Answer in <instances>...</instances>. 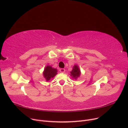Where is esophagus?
I'll return each instance as SVG.
<instances>
[{
    "label": "esophagus",
    "instance_id": "1",
    "mask_svg": "<svg viewBox=\"0 0 128 128\" xmlns=\"http://www.w3.org/2000/svg\"><path fill=\"white\" fill-rule=\"evenodd\" d=\"M60 72H61L64 73L65 72V69L64 68H61V69H60Z\"/></svg>",
    "mask_w": 128,
    "mask_h": 128
}]
</instances>
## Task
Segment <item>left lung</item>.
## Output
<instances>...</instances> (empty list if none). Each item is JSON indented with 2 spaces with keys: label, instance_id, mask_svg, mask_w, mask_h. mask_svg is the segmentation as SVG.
I'll return each mask as SVG.
<instances>
[{
  "label": "left lung",
  "instance_id": "1",
  "mask_svg": "<svg viewBox=\"0 0 128 128\" xmlns=\"http://www.w3.org/2000/svg\"><path fill=\"white\" fill-rule=\"evenodd\" d=\"M70 76L72 77L73 79L77 80L78 77H79L81 74V72L79 67L77 64H75L73 66L72 70L70 72Z\"/></svg>",
  "mask_w": 128,
  "mask_h": 128
}]
</instances>
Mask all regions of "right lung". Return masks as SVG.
Returning <instances> with one entry per match:
<instances>
[{
  "label": "right lung",
  "mask_w": 128,
  "mask_h": 128,
  "mask_svg": "<svg viewBox=\"0 0 128 128\" xmlns=\"http://www.w3.org/2000/svg\"><path fill=\"white\" fill-rule=\"evenodd\" d=\"M57 72L58 70L56 68H53L51 66L47 65L45 67L43 72H42V74H43V76L46 80L48 82L57 75Z\"/></svg>",
  "instance_id": "right-lung-1"
}]
</instances>
